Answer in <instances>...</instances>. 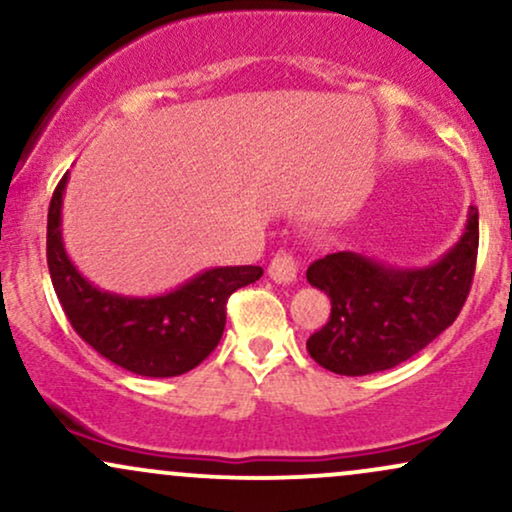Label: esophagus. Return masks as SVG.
Listing matches in <instances>:
<instances>
[{
	"label": "esophagus",
	"instance_id": "obj_1",
	"mask_svg": "<svg viewBox=\"0 0 512 512\" xmlns=\"http://www.w3.org/2000/svg\"><path fill=\"white\" fill-rule=\"evenodd\" d=\"M269 276L276 281V284H293L298 276V267H296V260H293L291 252H276L274 260L269 262Z\"/></svg>",
	"mask_w": 512,
	"mask_h": 512
}]
</instances>
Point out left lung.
Wrapping results in <instances>:
<instances>
[{
  "label": "left lung",
  "instance_id": "left-lung-1",
  "mask_svg": "<svg viewBox=\"0 0 512 512\" xmlns=\"http://www.w3.org/2000/svg\"><path fill=\"white\" fill-rule=\"evenodd\" d=\"M479 248V211L469 207L460 240L428 267H392L363 252H332L308 267L332 313L310 334L308 354L337 375L390 370L419 354L460 315Z\"/></svg>",
  "mask_w": 512,
  "mask_h": 512
}]
</instances>
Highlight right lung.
I'll return each mask as SVG.
<instances>
[{
  "label": "right lung",
  "instance_id": "right-lung-1",
  "mask_svg": "<svg viewBox=\"0 0 512 512\" xmlns=\"http://www.w3.org/2000/svg\"><path fill=\"white\" fill-rule=\"evenodd\" d=\"M69 173L48 211V267L64 315L103 358L144 378H173L207 358L226 327V301L255 284L262 267H211L158 296L103 291L69 260L62 240V197Z\"/></svg>",
  "mask_w": 512,
  "mask_h": 512
}]
</instances>
